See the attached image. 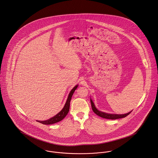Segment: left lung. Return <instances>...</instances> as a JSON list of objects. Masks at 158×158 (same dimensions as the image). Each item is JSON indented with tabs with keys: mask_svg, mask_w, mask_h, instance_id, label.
Returning a JSON list of instances; mask_svg holds the SVG:
<instances>
[{
	"mask_svg": "<svg viewBox=\"0 0 158 158\" xmlns=\"http://www.w3.org/2000/svg\"><path fill=\"white\" fill-rule=\"evenodd\" d=\"M90 102H91V108L93 111H94V113L95 114H96L97 115H98L99 116L105 118V119H119V118H123L126 117L127 116H128L131 111H130L126 114H112V113H105L101 111H99L94 105V102L93 101V100L91 99H90Z\"/></svg>",
	"mask_w": 158,
	"mask_h": 158,
	"instance_id": "left-lung-1",
	"label": "left lung"
}]
</instances>
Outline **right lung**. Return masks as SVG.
<instances>
[{
  "label": "right lung",
  "mask_w": 158,
  "mask_h": 158,
  "mask_svg": "<svg viewBox=\"0 0 158 158\" xmlns=\"http://www.w3.org/2000/svg\"><path fill=\"white\" fill-rule=\"evenodd\" d=\"M78 87V84L76 85V86H74L73 88L71 89L69 94L68 98L67 99V101L65 102V104L64 105V108L62 109V110L59 112L56 115H55L54 116H53L52 118L48 119V120L46 121H37L39 123L45 124V125H50V124H53L55 123H58L60 121H62L68 114L69 110H70V101L72 98V96L74 92V91L76 89V88Z\"/></svg>",
  "instance_id": "right-lung-1"
}]
</instances>
